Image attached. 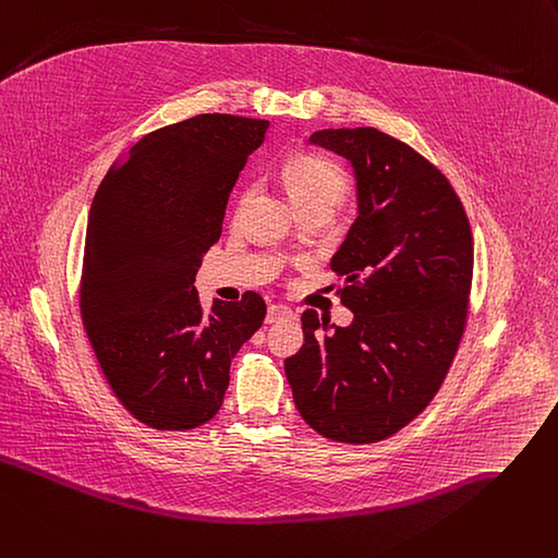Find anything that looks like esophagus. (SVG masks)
Instances as JSON below:
<instances>
[{
  "label": "esophagus",
  "mask_w": 558,
  "mask_h": 558,
  "mask_svg": "<svg viewBox=\"0 0 558 558\" xmlns=\"http://www.w3.org/2000/svg\"><path fill=\"white\" fill-rule=\"evenodd\" d=\"M289 316H293V310L287 307V305H269V310H267V323L269 325H274L278 320H284Z\"/></svg>",
  "instance_id": "obj_1"
}]
</instances>
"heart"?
Instances as JSON below:
<instances>
[{"label": "heart", "instance_id": "1", "mask_svg": "<svg viewBox=\"0 0 558 558\" xmlns=\"http://www.w3.org/2000/svg\"><path fill=\"white\" fill-rule=\"evenodd\" d=\"M282 181L295 208L314 204L337 206L348 191L345 172L312 153L289 155L282 163Z\"/></svg>", "mask_w": 558, "mask_h": 558}]
</instances>
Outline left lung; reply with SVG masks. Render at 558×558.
I'll use <instances>...</instances> for the list:
<instances>
[{
  "mask_svg": "<svg viewBox=\"0 0 558 558\" xmlns=\"http://www.w3.org/2000/svg\"><path fill=\"white\" fill-rule=\"evenodd\" d=\"M310 143L354 172L356 219L329 263L354 320L337 327L307 310L284 373L316 433L369 444L413 422L447 377L466 325L473 238L449 179L411 145L375 128L320 130Z\"/></svg>",
  "mask_w": 558,
  "mask_h": 558,
  "instance_id": "obj_1",
  "label": "left lung"
}]
</instances>
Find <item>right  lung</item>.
I'll use <instances>...</instances> for the list:
<instances>
[{"mask_svg": "<svg viewBox=\"0 0 558 558\" xmlns=\"http://www.w3.org/2000/svg\"><path fill=\"white\" fill-rule=\"evenodd\" d=\"M269 121L199 114L143 136L92 202L81 314L107 384L143 424L189 430L219 411L238 350L265 301H213L195 276L219 240L229 195Z\"/></svg>", "mask_w": 558, "mask_h": 558, "instance_id": "1", "label": "right lung"}]
</instances>
